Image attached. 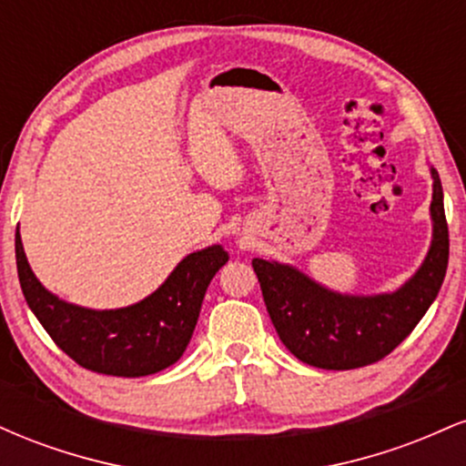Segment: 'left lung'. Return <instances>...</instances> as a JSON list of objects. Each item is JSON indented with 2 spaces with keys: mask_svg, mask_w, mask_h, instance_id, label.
Returning <instances> with one entry per match:
<instances>
[{
  "mask_svg": "<svg viewBox=\"0 0 466 466\" xmlns=\"http://www.w3.org/2000/svg\"><path fill=\"white\" fill-rule=\"evenodd\" d=\"M431 170V245L403 287L379 296L330 291L291 265L254 258L265 307L282 344L309 366L352 370L390 355L436 300L449 263V229L442 186Z\"/></svg>",
  "mask_w": 466,
  "mask_h": 466,
  "instance_id": "left-lung-1",
  "label": "left lung"
}]
</instances>
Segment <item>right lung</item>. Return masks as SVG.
<instances>
[{
  "mask_svg": "<svg viewBox=\"0 0 466 466\" xmlns=\"http://www.w3.org/2000/svg\"><path fill=\"white\" fill-rule=\"evenodd\" d=\"M15 254L21 291L47 335L78 366L111 377H147L173 366L188 346L208 285L229 258L221 245L192 251L148 298L94 311L61 300L36 280L19 228Z\"/></svg>",
  "mask_w": 466,
  "mask_h": 466,
  "instance_id": "obj_1",
  "label": "right lung"
}]
</instances>
